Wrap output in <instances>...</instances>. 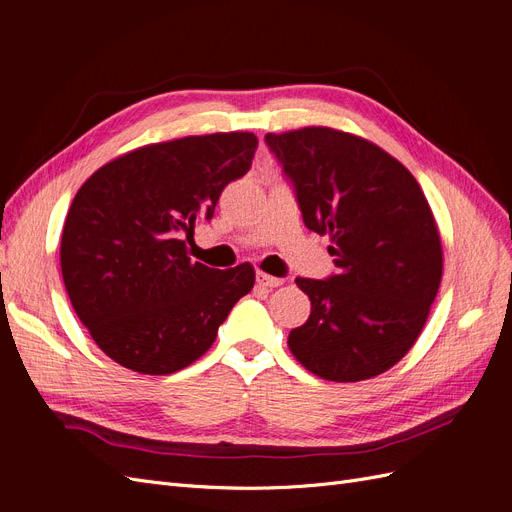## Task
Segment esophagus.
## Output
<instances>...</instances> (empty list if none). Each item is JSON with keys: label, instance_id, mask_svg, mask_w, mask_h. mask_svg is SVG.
<instances>
[{"label": "esophagus", "instance_id": "34e87169", "mask_svg": "<svg viewBox=\"0 0 512 512\" xmlns=\"http://www.w3.org/2000/svg\"><path fill=\"white\" fill-rule=\"evenodd\" d=\"M256 284L262 286V288H277V286L284 284V280H280V277H273V275H267V273L258 271L256 273Z\"/></svg>", "mask_w": 512, "mask_h": 512}]
</instances>
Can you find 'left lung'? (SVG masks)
<instances>
[{"label": "left lung", "mask_w": 512, "mask_h": 512, "mask_svg": "<svg viewBox=\"0 0 512 512\" xmlns=\"http://www.w3.org/2000/svg\"><path fill=\"white\" fill-rule=\"evenodd\" d=\"M265 141L297 188L305 226L329 235L337 267L329 280L297 277L312 314L288 348L322 380L380 376L414 346L442 280V241L421 185L350 132L307 126Z\"/></svg>", "instance_id": "1"}]
</instances>
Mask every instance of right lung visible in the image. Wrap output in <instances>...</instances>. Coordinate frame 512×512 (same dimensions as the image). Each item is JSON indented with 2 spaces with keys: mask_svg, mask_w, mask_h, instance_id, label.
<instances>
[{
  "mask_svg": "<svg viewBox=\"0 0 512 512\" xmlns=\"http://www.w3.org/2000/svg\"><path fill=\"white\" fill-rule=\"evenodd\" d=\"M252 132L151 143L106 162L76 192L61 232V275L100 350L138 374L198 361L232 305L254 288L250 262H194V228L252 166Z\"/></svg>",
  "mask_w": 512,
  "mask_h": 512,
  "instance_id": "right-lung-1",
  "label": "right lung"
}]
</instances>
